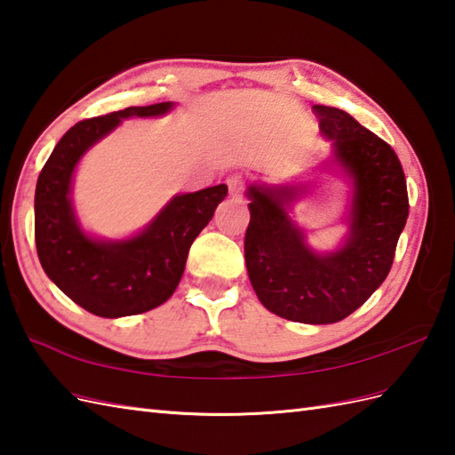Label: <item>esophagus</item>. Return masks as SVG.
Wrapping results in <instances>:
<instances>
[{
	"label": "esophagus",
	"instance_id": "obj_1",
	"mask_svg": "<svg viewBox=\"0 0 455 455\" xmlns=\"http://www.w3.org/2000/svg\"><path fill=\"white\" fill-rule=\"evenodd\" d=\"M227 186H228V192L232 196H240L242 189H244V176H242V174H230L227 178Z\"/></svg>",
	"mask_w": 455,
	"mask_h": 455
}]
</instances>
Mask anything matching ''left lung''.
Returning <instances> with one entry per match:
<instances>
[{
  "instance_id": "left-lung-1",
  "label": "left lung",
  "mask_w": 455,
  "mask_h": 455,
  "mask_svg": "<svg viewBox=\"0 0 455 455\" xmlns=\"http://www.w3.org/2000/svg\"><path fill=\"white\" fill-rule=\"evenodd\" d=\"M312 110L335 163L353 180L345 244L314 251L287 215L299 188L251 184L244 258L251 287L269 312L300 323H335L361 308L387 277L409 197L392 147L339 108L314 104Z\"/></svg>"
}]
</instances>
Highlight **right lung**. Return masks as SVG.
<instances>
[{
	"mask_svg": "<svg viewBox=\"0 0 455 455\" xmlns=\"http://www.w3.org/2000/svg\"><path fill=\"white\" fill-rule=\"evenodd\" d=\"M171 108L172 102H158L77 122L58 141L38 176L35 240L42 269L73 302L100 318L143 314L171 299L189 246L228 192L219 184L180 194L128 240H97L81 230L69 199L79 158L122 120L163 116Z\"/></svg>",
	"mask_w": 455,
	"mask_h": 455,
	"instance_id": "1",
	"label": "right lung"
}]
</instances>
